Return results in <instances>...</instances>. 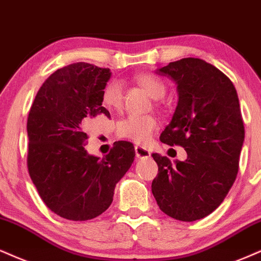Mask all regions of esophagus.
Returning <instances> with one entry per match:
<instances>
[{"mask_svg": "<svg viewBox=\"0 0 261 261\" xmlns=\"http://www.w3.org/2000/svg\"><path fill=\"white\" fill-rule=\"evenodd\" d=\"M134 150H136V156L138 157V159H149L151 155L150 151L143 146L137 145L136 147H134Z\"/></svg>", "mask_w": 261, "mask_h": 261, "instance_id": "esophagus-1", "label": "esophagus"}]
</instances>
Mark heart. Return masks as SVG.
<instances>
[{"label":"heart","instance_id":"b5f03b06","mask_svg":"<svg viewBox=\"0 0 261 261\" xmlns=\"http://www.w3.org/2000/svg\"><path fill=\"white\" fill-rule=\"evenodd\" d=\"M137 81L149 92L152 98L161 99L165 95L166 87L157 77L143 73L137 77ZM102 101L112 110H120L123 101V93L120 82L111 81L105 86L102 91ZM156 129L157 120L152 115H129L117 124L118 136L140 145L149 143Z\"/></svg>","mask_w":261,"mask_h":261}]
</instances>
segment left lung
Returning <instances> with one entry per match:
<instances>
[{
  "mask_svg": "<svg viewBox=\"0 0 261 261\" xmlns=\"http://www.w3.org/2000/svg\"><path fill=\"white\" fill-rule=\"evenodd\" d=\"M176 83L178 105L161 134L167 145L182 146L185 161L172 163L152 153L159 174L151 190L163 213L195 221L214 212L239 172L244 125L233 83L198 58H184L156 71Z\"/></svg>",
  "mask_w": 261,
  "mask_h": 261,
  "instance_id": "1",
  "label": "left lung"
}]
</instances>
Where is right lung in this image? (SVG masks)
<instances>
[{
  "mask_svg": "<svg viewBox=\"0 0 261 261\" xmlns=\"http://www.w3.org/2000/svg\"><path fill=\"white\" fill-rule=\"evenodd\" d=\"M110 69L70 64L44 81L28 117V169L50 211L67 220L96 218L110 207L115 186L136 157L133 144L116 141L102 159L85 150L87 128L100 116Z\"/></svg>",
  "mask_w": 261,
  "mask_h": 261,
  "instance_id": "1",
  "label": "right lung"
}]
</instances>
